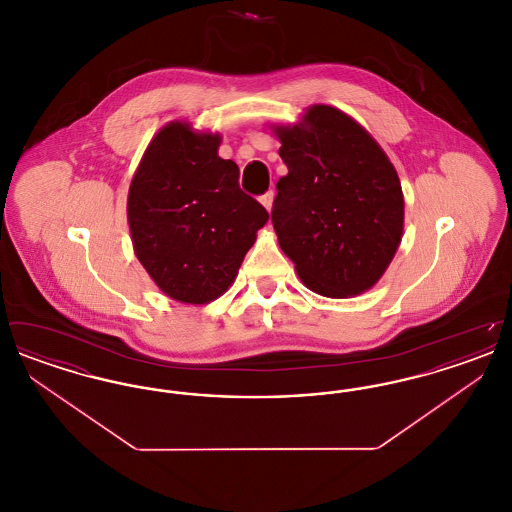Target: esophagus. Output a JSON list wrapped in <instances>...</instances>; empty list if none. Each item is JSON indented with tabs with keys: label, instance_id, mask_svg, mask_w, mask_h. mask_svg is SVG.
Here are the masks:
<instances>
[{
	"label": "esophagus",
	"instance_id": "esophagus-1",
	"mask_svg": "<svg viewBox=\"0 0 512 512\" xmlns=\"http://www.w3.org/2000/svg\"><path fill=\"white\" fill-rule=\"evenodd\" d=\"M261 203L265 205V209H267L268 213L272 211V203H274V192L270 190V192H267V194L263 195L261 197Z\"/></svg>",
	"mask_w": 512,
	"mask_h": 512
}]
</instances>
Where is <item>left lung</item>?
<instances>
[{"mask_svg": "<svg viewBox=\"0 0 512 512\" xmlns=\"http://www.w3.org/2000/svg\"><path fill=\"white\" fill-rule=\"evenodd\" d=\"M272 132L288 167L272 207L282 251L311 292L365 293L403 238V190L386 151L359 122L322 103Z\"/></svg>", "mask_w": 512, "mask_h": 512, "instance_id": "1", "label": "left lung"}]
</instances>
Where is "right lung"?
<instances>
[{"instance_id": "add662e5", "label": "right lung", "mask_w": 512, "mask_h": 512, "mask_svg": "<svg viewBox=\"0 0 512 512\" xmlns=\"http://www.w3.org/2000/svg\"><path fill=\"white\" fill-rule=\"evenodd\" d=\"M219 132L165 124L132 176L126 215L138 261L174 301L205 305L226 292L267 224L240 190V169L219 157Z\"/></svg>"}]
</instances>
